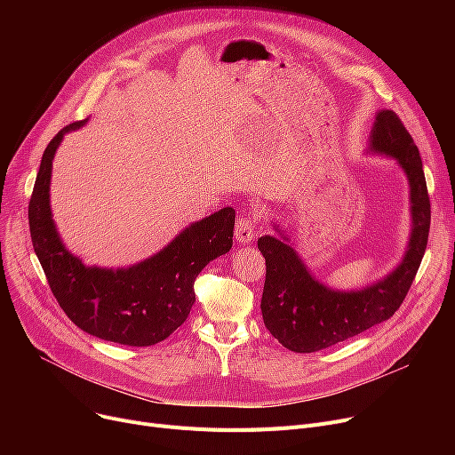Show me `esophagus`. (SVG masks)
<instances>
[{"label": "esophagus", "instance_id": "obj_1", "mask_svg": "<svg viewBox=\"0 0 455 455\" xmlns=\"http://www.w3.org/2000/svg\"><path fill=\"white\" fill-rule=\"evenodd\" d=\"M256 221L258 220L254 218V215H242V218L237 220L235 228H234L235 240L240 243H249L254 237V232H256Z\"/></svg>", "mask_w": 455, "mask_h": 455}]
</instances>
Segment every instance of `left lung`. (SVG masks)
I'll use <instances>...</instances> for the list:
<instances>
[{
  "label": "left lung",
  "mask_w": 455,
  "mask_h": 455,
  "mask_svg": "<svg viewBox=\"0 0 455 455\" xmlns=\"http://www.w3.org/2000/svg\"><path fill=\"white\" fill-rule=\"evenodd\" d=\"M369 151L393 156L410 182L411 237L393 273L357 291L330 290L309 275L278 227L275 228L282 237L261 235L258 240L267 267L261 315L273 338L293 352H317L387 321L408 295L420 267L432 210L419 149L393 110L376 114Z\"/></svg>",
  "instance_id": "obj_1"
}]
</instances>
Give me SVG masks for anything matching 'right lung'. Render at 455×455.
Here are the masks:
<instances>
[{"mask_svg": "<svg viewBox=\"0 0 455 455\" xmlns=\"http://www.w3.org/2000/svg\"><path fill=\"white\" fill-rule=\"evenodd\" d=\"M64 127L44 151L29 201V230L47 283L64 314L90 336L105 341L151 347L188 319L196 302L194 283L212 259L232 247L234 208H223L186 227L155 256L125 269L86 267L60 242L50 206L52 165Z\"/></svg>", "mask_w": 455, "mask_h": 455, "instance_id": "right-lung-1", "label": "right lung"}]
</instances>
